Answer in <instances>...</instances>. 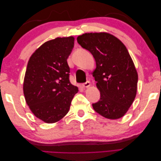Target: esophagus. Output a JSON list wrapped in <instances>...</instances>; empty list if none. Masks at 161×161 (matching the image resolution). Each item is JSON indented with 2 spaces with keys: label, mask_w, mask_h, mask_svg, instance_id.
I'll return each mask as SVG.
<instances>
[{
  "label": "esophagus",
  "mask_w": 161,
  "mask_h": 161,
  "mask_svg": "<svg viewBox=\"0 0 161 161\" xmlns=\"http://www.w3.org/2000/svg\"><path fill=\"white\" fill-rule=\"evenodd\" d=\"M82 86H83V87H85V88H87V87H89L90 86L89 81H86V82H84V83H82Z\"/></svg>",
  "instance_id": "1"
}]
</instances>
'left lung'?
Here are the masks:
<instances>
[{"label": "left lung", "instance_id": "8db88e82", "mask_svg": "<svg viewBox=\"0 0 161 161\" xmlns=\"http://www.w3.org/2000/svg\"><path fill=\"white\" fill-rule=\"evenodd\" d=\"M77 42L92 53L96 62L92 76L101 97L92 108L108 119L121 118L137 91L138 73L127 48L119 39L104 32L82 34Z\"/></svg>", "mask_w": 161, "mask_h": 161}]
</instances>
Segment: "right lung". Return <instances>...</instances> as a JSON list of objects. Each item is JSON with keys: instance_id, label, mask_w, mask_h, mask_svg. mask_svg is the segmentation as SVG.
I'll return each mask as SVG.
<instances>
[{"instance_id": "obj_1", "label": "right lung", "mask_w": 161, "mask_h": 161, "mask_svg": "<svg viewBox=\"0 0 161 161\" xmlns=\"http://www.w3.org/2000/svg\"><path fill=\"white\" fill-rule=\"evenodd\" d=\"M74 42L72 36L46 42L29 60L23 93L32 113L46 123H55L64 118L79 91L70 83L67 63Z\"/></svg>"}]
</instances>
